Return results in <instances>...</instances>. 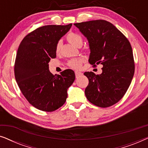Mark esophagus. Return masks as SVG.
<instances>
[{
	"mask_svg": "<svg viewBox=\"0 0 148 148\" xmlns=\"http://www.w3.org/2000/svg\"><path fill=\"white\" fill-rule=\"evenodd\" d=\"M75 77H76V78L79 77L80 76H82V75H83L82 73V72H79V71H75Z\"/></svg>",
	"mask_w": 148,
	"mask_h": 148,
	"instance_id": "34e87169",
	"label": "esophagus"
}]
</instances>
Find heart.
Returning a JSON list of instances; mask_svg holds the SVG:
<instances>
[{"mask_svg":"<svg viewBox=\"0 0 148 148\" xmlns=\"http://www.w3.org/2000/svg\"><path fill=\"white\" fill-rule=\"evenodd\" d=\"M66 39L68 41L71 43L73 45L76 46V47H79V46L82 45L83 44V38L82 36L79 35V34L74 33V32H70L66 36ZM60 47H61V42L58 41L56 45V52H59L60 50ZM84 59L83 58H75V59H72L70 60L69 62V65L71 67L76 69H79L82 67V63L84 62Z\"/></svg>","mask_w":148,"mask_h":148,"instance_id":"b5f03b06","label":"heart"}]
</instances>
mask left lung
I'll use <instances>...</instances> for the list:
<instances>
[{"label":"left lung","instance_id":"left-lung-1","mask_svg":"<svg viewBox=\"0 0 148 148\" xmlns=\"http://www.w3.org/2000/svg\"><path fill=\"white\" fill-rule=\"evenodd\" d=\"M88 40L89 62L103 65L102 73L85 72V90L92 104L106 108L116 104L128 90L135 72L132 48L127 38L110 22L93 20L74 23Z\"/></svg>","mask_w":148,"mask_h":148}]
</instances>
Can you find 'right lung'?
I'll return each mask as SVG.
<instances>
[{"mask_svg":"<svg viewBox=\"0 0 148 148\" xmlns=\"http://www.w3.org/2000/svg\"><path fill=\"white\" fill-rule=\"evenodd\" d=\"M71 26H42L28 34L18 48L14 69L16 82L28 102L40 110L52 112L61 107L75 79L71 69L54 75L48 64L56 58L57 42Z\"/></svg>","mask_w":148,"mask_h":148,"instance_id":"1","label":"right lung"}]
</instances>
